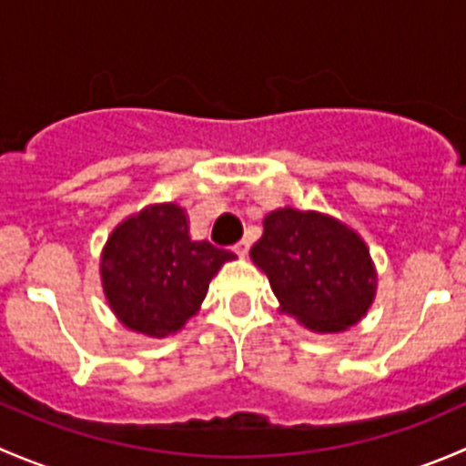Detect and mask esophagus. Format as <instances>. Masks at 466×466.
I'll return each instance as SVG.
<instances>
[{"label":"esophagus","instance_id":"obj_1","mask_svg":"<svg viewBox=\"0 0 466 466\" xmlns=\"http://www.w3.org/2000/svg\"><path fill=\"white\" fill-rule=\"evenodd\" d=\"M234 252H237L238 257H248V252H250V241H248V238L238 241L237 246H234Z\"/></svg>","mask_w":466,"mask_h":466}]
</instances>
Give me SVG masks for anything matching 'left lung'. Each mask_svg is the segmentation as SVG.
I'll list each match as a JSON object with an SVG mask.
<instances>
[{
    "instance_id": "8db88e82",
    "label": "left lung",
    "mask_w": 466,
    "mask_h": 466,
    "mask_svg": "<svg viewBox=\"0 0 466 466\" xmlns=\"http://www.w3.org/2000/svg\"><path fill=\"white\" fill-rule=\"evenodd\" d=\"M250 257L268 275L281 311L316 333L354 327L377 295V270L363 238L320 211H270Z\"/></svg>"
}]
</instances>
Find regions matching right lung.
<instances>
[{
	"label": "right lung",
	"instance_id": "right-lung-1",
	"mask_svg": "<svg viewBox=\"0 0 466 466\" xmlns=\"http://www.w3.org/2000/svg\"><path fill=\"white\" fill-rule=\"evenodd\" d=\"M232 259V252L189 237L180 205H148L107 237L103 293L124 327L164 338L198 313L211 277Z\"/></svg>",
	"mask_w": 466,
	"mask_h": 466
}]
</instances>
